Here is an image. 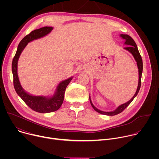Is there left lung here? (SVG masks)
Instances as JSON below:
<instances>
[{
  "instance_id": "1",
  "label": "left lung",
  "mask_w": 159,
  "mask_h": 159,
  "mask_svg": "<svg viewBox=\"0 0 159 159\" xmlns=\"http://www.w3.org/2000/svg\"><path fill=\"white\" fill-rule=\"evenodd\" d=\"M120 36L125 39V44L128 45V47L124 48L125 50H128L129 52H130L134 60H136V61H137V66H138V69H139V84H138V87H137V91H136L134 95L133 96V97L129 101H128L127 102L125 103V104H123L121 105H120V106H118L115 111H110V112H106V111H101L99 109H98V108H96L93 104L92 101H91V99H90V98L89 96V100H90V104H91V106L92 107L94 108V109L98 112L99 113H100V114H102V115H107V116H115V115H116L118 114H120V112H121L122 111H123V110L129 106V104L132 102V101L134 99V98L137 96L139 90H140V86H141V79H142V71H143V61H142V57L139 53V51L138 50V48H137V44H136V43L134 42V41L133 40V39L129 36V35L128 34H120Z\"/></svg>"
}]
</instances>
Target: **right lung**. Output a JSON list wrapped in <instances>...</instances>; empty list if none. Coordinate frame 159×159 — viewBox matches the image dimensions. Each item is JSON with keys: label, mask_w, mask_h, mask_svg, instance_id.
I'll return each mask as SVG.
<instances>
[{"label": "right lung", "mask_w": 159, "mask_h": 159, "mask_svg": "<svg viewBox=\"0 0 159 159\" xmlns=\"http://www.w3.org/2000/svg\"><path fill=\"white\" fill-rule=\"evenodd\" d=\"M52 30V27L45 26L31 31L29 34L22 38L18 45L17 52L12 63L13 83L16 92L31 109L41 113L54 112L60 107L63 102L66 87L69 85L73 77H71L61 82L57 86L55 94L51 98L42 96H32L27 93L20 85L17 75V62L21 52L29 42L46 36L50 33Z\"/></svg>", "instance_id": "right-lung-1"}]
</instances>
